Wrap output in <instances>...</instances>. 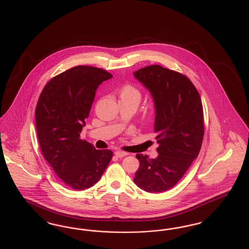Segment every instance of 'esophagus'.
Listing matches in <instances>:
<instances>
[{"label": "esophagus", "mask_w": 249, "mask_h": 249, "mask_svg": "<svg viewBox=\"0 0 249 249\" xmlns=\"http://www.w3.org/2000/svg\"><path fill=\"white\" fill-rule=\"evenodd\" d=\"M129 155L128 153H126V152H122V151H118V152H116V153H115V155H116L117 157H119V158L124 157V156H126V155Z\"/></svg>", "instance_id": "esophagus-1"}]
</instances>
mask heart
I'll return each mask as SVG.
<instances>
[{
    "label": "heart",
    "instance_id": "obj_1",
    "mask_svg": "<svg viewBox=\"0 0 249 249\" xmlns=\"http://www.w3.org/2000/svg\"><path fill=\"white\" fill-rule=\"evenodd\" d=\"M120 101H125V102H133V103L139 104L142 98V93L136 86L132 85H125L120 88Z\"/></svg>",
    "mask_w": 249,
    "mask_h": 249
}]
</instances>
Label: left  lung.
I'll return each mask as SVG.
<instances>
[{"label": "left lung", "instance_id": "8db88e82", "mask_svg": "<svg viewBox=\"0 0 249 249\" xmlns=\"http://www.w3.org/2000/svg\"><path fill=\"white\" fill-rule=\"evenodd\" d=\"M152 94L155 107L158 156L137 154L140 166L133 178L140 189L159 193L180 180L200 151L204 136L203 107L189 78L161 65L134 72Z\"/></svg>", "mask_w": 249, "mask_h": 249}]
</instances>
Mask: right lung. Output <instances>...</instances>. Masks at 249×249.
Masks as SVG:
<instances>
[{
  "label": "right lung",
  "instance_id": "right-lung-1",
  "mask_svg": "<svg viewBox=\"0 0 249 249\" xmlns=\"http://www.w3.org/2000/svg\"><path fill=\"white\" fill-rule=\"evenodd\" d=\"M112 77L103 69L79 65L52 78L36 107V128L44 158L70 189L84 190L100 179L110 150H96L80 139L95 91Z\"/></svg>",
  "mask_w": 249,
  "mask_h": 249
}]
</instances>
